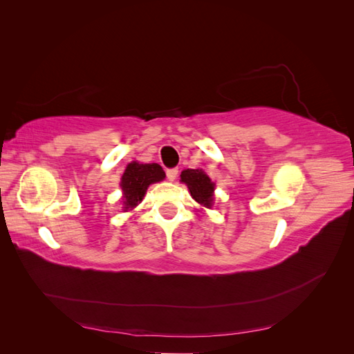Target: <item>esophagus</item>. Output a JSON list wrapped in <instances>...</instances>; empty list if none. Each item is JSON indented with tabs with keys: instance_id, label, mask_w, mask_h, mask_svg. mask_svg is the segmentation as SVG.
Listing matches in <instances>:
<instances>
[{
	"instance_id": "obj_1",
	"label": "esophagus",
	"mask_w": 354,
	"mask_h": 354,
	"mask_svg": "<svg viewBox=\"0 0 354 354\" xmlns=\"http://www.w3.org/2000/svg\"><path fill=\"white\" fill-rule=\"evenodd\" d=\"M177 176H178V168H168L167 169V178L169 181H174L177 178Z\"/></svg>"
}]
</instances>
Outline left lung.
<instances>
[{"instance_id": "left-lung-1", "label": "left lung", "mask_w": 354, "mask_h": 354, "mask_svg": "<svg viewBox=\"0 0 354 354\" xmlns=\"http://www.w3.org/2000/svg\"><path fill=\"white\" fill-rule=\"evenodd\" d=\"M180 177L181 181L189 187L192 198L201 203L202 207L211 208L214 198V183L211 178L202 169H185Z\"/></svg>"}]
</instances>
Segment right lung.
Wrapping results in <instances>:
<instances>
[{
	"instance_id": "right-lung-1",
	"label": "right lung",
	"mask_w": 354,
	"mask_h": 354,
	"mask_svg": "<svg viewBox=\"0 0 354 354\" xmlns=\"http://www.w3.org/2000/svg\"><path fill=\"white\" fill-rule=\"evenodd\" d=\"M165 178V173L159 164H138L133 160L127 165L121 178V187L124 192V209H133L140 203L149 185Z\"/></svg>"
}]
</instances>
